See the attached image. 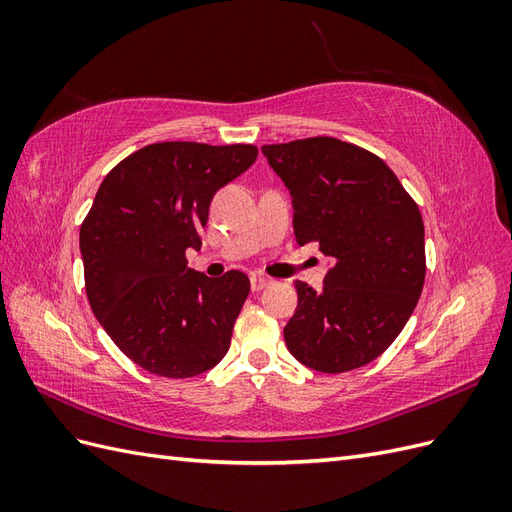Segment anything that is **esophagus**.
I'll list each match as a JSON object with an SVG mask.
<instances>
[{"label": "esophagus", "mask_w": 512, "mask_h": 512, "mask_svg": "<svg viewBox=\"0 0 512 512\" xmlns=\"http://www.w3.org/2000/svg\"><path fill=\"white\" fill-rule=\"evenodd\" d=\"M269 284H271V280H269V277H265V275H252V277H250V288H252L254 292L262 290V288L269 286Z\"/></svg>", "instance_id": "34e87169"}]
</instances>
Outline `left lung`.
Segmentation results:
<instances>
[{
	"label": "left lung",
	"mask_w": 512,
	"mask_h": 512,
	"mask_svg": "<svg viewBox=\"0 0 512 512\" xmlns=\"http://www.w3.org/2000/svg\"><path fill=\"white\" fill-rule=\"evenodd\" d=\"M292 196L294 237L333 258L322 290L297 282L290 354L322 374L363 367L406 327L425 284V226L374 153L331 136L262 147Z\"/></svg>",
	"instance_id": "1"
}]
</instances>
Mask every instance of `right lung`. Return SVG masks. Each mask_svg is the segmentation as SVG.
Wrapping results in <instances>:
<instances>
[{
    "instance_id": "add662e5",
    "label": "right lung",
    "mask_w": 512,
    "mask_h": 512,
    "mask_svg": "<svg viewBox=\"0 0 512 512\" xmlns=\"http://www.w3.org/2000/svg\"><path fill=\"white\" fill-rule=\"evenodd\" d=\"M254 145L153 143L121 160L81 224L85 292L115 346L149 374L192 378L230 348L250 280L188 269L213 194L256 162Z\"/></svg>"
}]
</instances>
